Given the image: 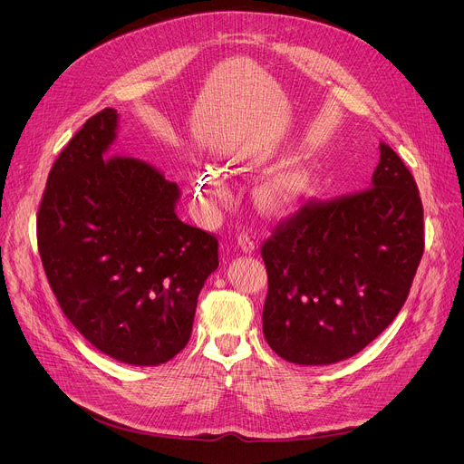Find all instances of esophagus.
<instances>
[{
	"instance_id": "1",
	"label": "esophagus",
	"mask_w": 464,
	"mask_h": 464,
	"mask_svg": "<svg viewBox=\"0 0 464 464\" xmlns=\"http://www.w3.org/2000/svg\"><path fill=\"white\" fill-rule=\"evenodd\" d=\"M237 244H238V247H240V251H242V253H253V251H255V247H256L255 240H253V238H251V235H247V233H240V237H238Z\"/></svg>"
}]
</instances>
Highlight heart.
Listing matches in <instances>:
<instances>
[{"label":"heart","instance_id":"b5f03b06","mask_svg":"<svg viewBox=\"0 0 464 464\" xmlns=\"http://www.w3.org/2000/svg\"><path fill=\"white\" fill-rule=\"evenodd\" d=\"M262 163V158L251 156V154H238L229 161L231 170L235 172H246L255 169ZM194 190L196 198L208 208H218L222 206L227 196V185L222 174H218L213 169H204L196 174L194 178ZM312 192V179L303 169H292L279 172L262 183L258 190L260 204L272 213H288L299 208L306 196Z\"/></svg>","mask_w":464,"mask_h":464}]
</instances>
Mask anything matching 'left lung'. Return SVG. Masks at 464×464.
I'll list each match as a JSON object with an SVG mask.
<instances>
[{"label": "left lung", "instance_id": "1", "mask_svg": "<svg viewBox=\"0 0 464 464\" xmlns=\"http://www.w3.org/2000/svg\"><path fill=\"white\" fill-rule=\"evenodd\" d=\"M422 253L417 183L396 152L380 143L371 188L308 204L264 242V338L297 365H330L358 354L401 312Z\"/></svg>", "mask_w": 464, "mask_h": 464}]
</instances>
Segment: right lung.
<instances>
[{
  "instance_id": "obj_1",
  "label": "right lung",
  "mask_w": 464,
  "mask_h": 464,
  "mask_svg": "<svg viewBox=\"0 0 464 464\" xmlns=\"http://www.w3.org/2000/svg\"><path fill=\"white\" fill-rule=\"evenodd\" d=\"M117 122L104 108L60 152L38 209V251L62 312L93 347L160 365L190 338L218 240L178 218L176 183L111 156Z\"/></svg>"
}]
</instances>
